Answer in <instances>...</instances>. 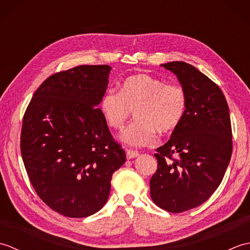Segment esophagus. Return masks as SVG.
I'll use <instances>...</instances> for the list:
<instances>
[{
    "label": "esophagus",
    "mask_w": 250,
    "mask_h": 250,
    "mask_svg": "<svg viewBox=\"0 0 250 250\" xmlns=\"http://www.w3.org/2000/svg\"><path fill=\"white\" fill-rule=\"evenodd\" d=\"M137 156H139V152H137V151H133V150H130V149L126 150V159H128V160H130V159H133Z\"/></svg>",
    "instance_id": "esophagus-1"
}]
</instances>
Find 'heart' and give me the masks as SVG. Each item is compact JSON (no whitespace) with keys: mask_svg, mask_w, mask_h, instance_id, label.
<instances>
[{"mask_svg":"<svg viewBox=\"0 0 250 250\" xmlns=\"http://www.w3.org/2000/svg\"><path fill=\"white\" fill-rule=\"evenodd\" d=\"M187 93L182 84L167 83L148 74L126 77L119 91L108 89L100 110L109 128H124L132 110L136 119L122 131L120 141L132 147L155 144L157 130L167 133L176 129L187 110Z\"/></svg>","mask_w":250,"mask_h":250,"instance_id":"obj_1","label":"heart"}]
</instances>
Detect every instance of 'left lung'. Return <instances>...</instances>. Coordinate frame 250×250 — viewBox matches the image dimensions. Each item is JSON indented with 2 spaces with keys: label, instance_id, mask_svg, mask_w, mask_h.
I'll list each match as a JSON object with an SVG mask.
<instances>
[{
  "label": "left lung",
  "instance_id": "left-lung-1",
  "mask_svg": "<svg viewBox=\"0 0 250 250\" xmlns=\"http://www.w3.org/2000/svg\"><path fill=\"white\" fill-rule=\"evenodd\" d=\"M162 66L177 76L188 103L171 139L157 148L150 195L160 208L177 214L203 204L219 187L232 155V128L218 84L189 63Z\"/></svg>",
  "mask_w": 250,
  "mask_h": 250
}]
</instances>
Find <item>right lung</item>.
<instances>
[{"label":"right lung","instance_id":"right-lung-1","mask_svg":"<svg viewBox=\"0 0 250 250\" xmlns=\"http://www.w3.org/2000/svg\"><path fill=\"white\" fill-rule=\"evenodd\" d=\"M110 68L79 65L52 74L23 116L20 149L30 183L47 206L70 218L102 208L114 172L125 162L98 107Z\"/></svg>","mask_w":250,"mask_h":250}]
</instances>
